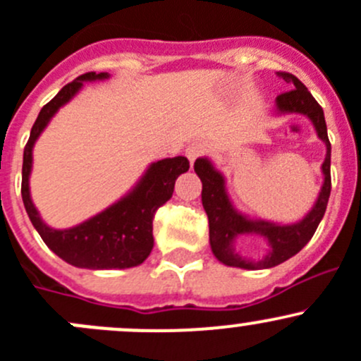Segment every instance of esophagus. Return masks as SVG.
I'll return each mask as SVG.
<instances>
[{"mask_svg":"<svg viewBox=\"0 0 361 361\" xmlns=\"http://www.w3.org/2000/svg\"><path fill=\"white\" fill-rule=\"evenodd\" d=\"M203 152H205V147H203L202 144H198V142H196V144L189 145V147L185 149V158L189 159V165L192 166V163H195L196 159H198L200 156L203 154Z\"/></svg>","mask_w":361,"mask_h":361,"instance_id":"1","label":"esophagus"}]
</instances>
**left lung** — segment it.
<instances>
[{
	"label": "left lung",
	"mask_w": 361,
	"mask_h": 361,
	"mask_svg": "<svg viewBox=\"0 0 361 361\" xmlns=\"http://www.w3.org/2000/svg\"><path fill=\"white\" fill-rule=\"evenodd\" d=\"M277 77L283 78L291 87V91L283 92V94L276 98L277 116H284V114H302V116H305L312 123L317 138L326 147V156H324V161L321 165L323 185H321L319 195H317L312 209L300 221L290 224L274 223V221L251 217L247 214L240 212L233 205L230 195H228L226 179H224L223 173L214 166V163L209 158L196 159L195 172L200 177V180H202V203L207 216H209L210 249H212L214 256L226 267H237V269L245 270H262L272 269V267L290 259L291 256L302 251L303 245L312 238L317 224L323 219L324 210H326L328 205V198H330L331 145L330 140H328L323 109L312 98L309 89L295 75L277 71ZM242 234H256L267 240L269 251L266 253V256L258 260L242 257L234 249L236 238Z\"/></svg>",
	"instance_id": "obj_1"
}]
</instances>
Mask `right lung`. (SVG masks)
<instances>
[{
    "instance_id": "right-lung-1",
    "label": "right lung",
    "mask_w": 361,
    "mask_h": 361,
    "mask_svg": "<svg viewBox=\"0 0 361 361\" xmlns=\"http://www.w3.org/2000/svg\"><path fill=\"white\" fill-rule=\"evenodd\" d=\"M110 73L80 75L63 89L40 110L30 140L24 147L23 159V202L35 230L52 252L70 265L89 270L131 269L147 259L154 247L152 219L154 212L172 198L173 185L180 173L188 172L189 161L184 156L159 159L147 166L137 184L116 203L77 226L58 230L42 219L31 200L30 176L33 170V147L42 131L49 126L61 106L66 105L84 87V82L106 80Z\"/></svg>"
}]
</instances>
